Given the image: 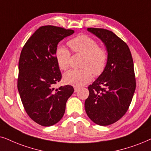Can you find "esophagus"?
I'll use <instances>...</instances> for the list:
<instances>
[{
	"mask_svg": "<svg viewBox=\"0 0 151 151\" xmlns=\"http://www.w3.org/2000/svg\"><path fill=\"white\" fill-rule=\"evenodd\" d=\"M74 92H77L78 91V90H79V88H78V87H74Z\"/></svg>",
	"mask_w": 151,
	"mask_h": 151,
	"instance_id": "34e87169",
	"label": "esophagus"
}]
</instances>
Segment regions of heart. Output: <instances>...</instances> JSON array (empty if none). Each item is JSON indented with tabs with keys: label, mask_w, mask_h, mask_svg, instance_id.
Returning <instances> with one entry per match:
<instances>
[{
	"label": "heart",
	"mask_w": 151,
	"mask_h": 151,
	"mask_svg": "<svg viewBox=\"0 0 151 151\" xmlns=\"http://www.w3.org/2000/svg\"><path fill=\"white\" fill-rule=\"evenodd\" d=\"M74 53L83 55L81 70H71L65 73L63 80L66 83L80 87L89 82L94 76H99L105 71L108 63V54L106 48L99 47L97 41L86 35L77 36L68 42ZM70 51L59 46L55 52L58 65L63 70L70 67Z\"/></svg>",
	"instance_id": "heart-1"
}]
</instances>
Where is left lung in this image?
I'll use <instances>...</instances> for the list:
<instances>
[{
	"label": "left lung",
	"instance_id": "1",
	"mask_svg": "<svg viewBox=\"0 0 151 151\" xmlns=\"http://www.w3.org/2000/svg\"><path fill=\"white\" fill-rule=\"evenodd\" d=\"M105 44L108 54L105 71L88 86L85 101L88 117L100 126L117 122L129 108L136 88L133 60L125 42L110 30L88 28Z\"/></svg>",
	"mask_w": 151,
	"mask_h": 151
}]
</instances>
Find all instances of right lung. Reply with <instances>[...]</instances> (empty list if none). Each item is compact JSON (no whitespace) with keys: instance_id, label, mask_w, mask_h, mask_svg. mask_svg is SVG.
Here are the masks:
<instances>
[{"instance_id":"add662e5","label":"right lung","mask_w":151,"mask_h":151,"mask_svg":"<svg viewBox=\"0 0 151 151\" xmlns=\"http://www.w3.org/2000/svg\"><path fill=\"white\" fill-rule=\"evenodd\" d=\"M74 32L57 26H42L22 49L18 90L27 114L41 126H52L61 119L74 92L69 85L54 88L62 78L55 57L57 45Z\"/></svg>"}]
</instances>
